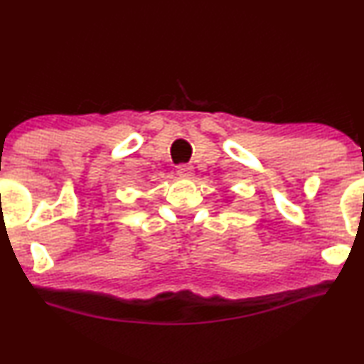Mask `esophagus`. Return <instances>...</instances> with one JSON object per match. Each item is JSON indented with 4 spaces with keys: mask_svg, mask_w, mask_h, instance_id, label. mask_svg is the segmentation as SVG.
Instances as JSON below:
<instances>
[{
    "mask_svg": "<svg viewBox=\"0 0 364 364\" xmlns=\"http://www.w3.org/2000/svg\"><path fill=\"white\" fill-rule=\"evenodd\" d=\"M176 173L181 178H191L193 176V166L191 165H180V166H178Z\"/></svg>",
    "mask_w": 364,
    "mask_h": 364,
    "instance_id": "obj_1",
    "label": "esophagus"
}]
</instances>
